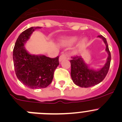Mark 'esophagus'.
Listing matches in <instances>:
<instances>
[{"mask_svg": "<svg viewBox=\"0 0 122 122\" xmlns=\"http://www.w3.org/2000/svg\"><path fill=\"white\" fill-rule=\"evenodd\" d=\"M67 55L63 53V54H62L61 55H60V58H59V61H60V62H61V61H63V60L67 59Z\"/></svg>", "mask_w": 122, "mask_h": 122, "instance_id": "1", "label": "esophagus"}]
</instances>
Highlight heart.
Here are the masks:
<instances>
[{
	"instance_id": "heart-1",
	"label": "heart",
	"mask_w": 122,
	"mask_h": 122,
	"mask_svg": "<svg viewBox=\"0 0 122 122\" xmlns=\"http://www.w3.org/2000/svg\"><path fill=\"white\" fill-rule=\"evenodd\" d=\"M79 36L78 35H74V36H70V37H67L66 38H63L61 40V43L62 46H70L73 45L74 43H75L79 39ZM87 41H88V39L86 37H84L82 38L79 42L78 45V49H81L85 46V44H87Z\"/></svg>"
}]
</instances>
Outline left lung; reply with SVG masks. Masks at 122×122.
<instances>
[{"label": "left lung", "mask_w": 122, "mask_h": 122, "mask_svg": "<svg viewBox=\"0 0 122 122\" xmlns=\"http://www.w3.org/2000/svg\"><path fill=\"white\" fill-rule=\"evenodd\" d=\"M97 37L103 40L106 46L105 51L108 53L107 61L102 67L97 70L90 67L81 56H74L70 60L71 78L75 84L79 87L88 88L97 85L104 79L108 73L111 62V53L106 38L102 35H99Z\"/></svg>", "instance_id": "obj_1"}]
</instances>
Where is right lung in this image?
<instances>
[{"mask_svg":"<svg viewBox=\"0 0 122 122\" xmlns=\"http://www.w3.org/2000/svg\"><path fill=\"white\" fill-rule=\"evenodd\" d=\"M31 27L20 34L13 50V61L18 79L32 89L47 87L53 80V73L59 65V56L51 58L44 55L29 53L25 45L36 29Z\"/></svg>","mask_w":122,"mask_h":122,"instance_id":"obj_1","label":"right lung"}]
</instances>
